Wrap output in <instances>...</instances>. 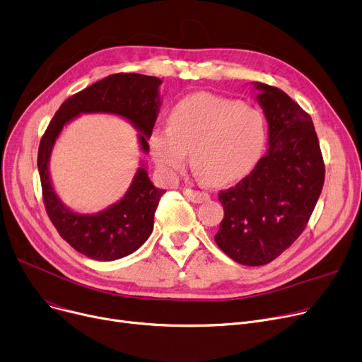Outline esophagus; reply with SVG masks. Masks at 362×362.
I'll use <instances>...</instances> for the list:
<instances>
[{
  "instance_id": "esophagus-1",
  "label": "esophagus",
  "mask_w": 362,
  "mask_h": 362,
  "mask_svg": "<svg viewBox=\"0 0 362 362\" xmlns=\"http://www.w3.org/2000/svg\"><path fill=\"white\" fill-rule=\"evenodd\" d=\"M182 193L189 202H193V203H204L210 199L209 194L203 193V191H196V189H191V188H184Z\"/></svg>"
}]
</instances>
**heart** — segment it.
Segmentation results:
<instances>
[{"label":"heart","instance_id":"b5f03b06","mask_svg":"<svg viewBox=\"0 0 362 362\" xmlns=\"http://www.w3.org/2000/svg\"><path fill=\"white\" fill-rule=\"evenodd\" d=\"M264 143L266 124L257 110L204 92L178 100L168 127H156L148 137L153 160L166 177L178 175L191 152L196 174L211 187L245 178L260 160Z\"/></svg>","mask_w":362,"mask_h":362}]
</instances>
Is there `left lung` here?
Masks as SVG:
<instances>
[{"label": "left lung", "mask_w": 362, "mask_h": 362, "mask_svg": "<svg viewBox=\"0 0 362 362\" xmlns=\"http://www.w3.org/2000/svg\"><path fill=\"white\" fill-rule=\"evenodd\" d=\"M252 84L269 124V148L248 177L219 193L225 215L215 241L237 263L263 266L305 229L325 163L310 115L284 90Z\"/></svg>", "instance_id": "left-lung-1"}]
</instances>
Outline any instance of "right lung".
Wrapping results in <instances>:
<instances>
[{
  "label": "right lung",
  "instance_id": "obj_1",
  "mask_svg": "<svg viewBox=\"0 0 362 362\" xmlns=\"http://www.w3.org/2000/svg\"><path fill=\"white\" fill-rule=\"evenodd\" d=\"M162 80L153 76L118 73L93 83L64 102L40 140L37 168L47 214L76 251L84 256L112 262L139 250L153 230V218L165 189L153 185L140 168L121 200L98 214H78L61 202L49 175V159L62 129L81 114H112L129 121L139 132L141 152H148V137L156 122Z\"/></svg>",
  "mask_w": 362,
  "mask_h": 362
}]
</instances>
